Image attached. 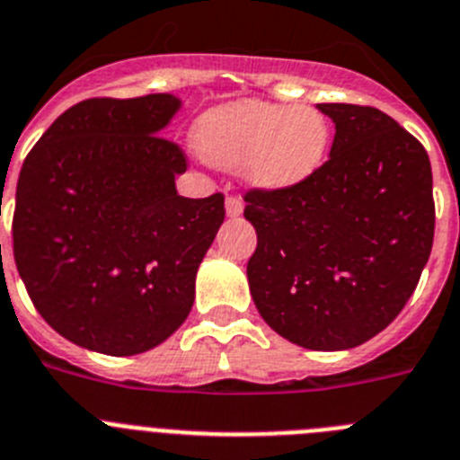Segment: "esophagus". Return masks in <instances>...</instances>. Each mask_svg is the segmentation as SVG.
Here are the masks:
<instances>
[{"instance_id": "34e87169", "label": "esophagus", "mask_w": 460, "mask_h": 460, "mask_svg": "<svg viewBox=\"0 0 460 460\" xmlns=\"http://www.w3.org/2000/svg\"><path fill=\"white\" fill-rule=\"evenodd\" d=\"M243 212V202L239 196H227L226 198V214L230 218H237Z\"/></svg>"}]
</instances>
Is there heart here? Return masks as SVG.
Wrapping results in <instances>:
<instances>
[{"mask_svg": "<svg viewBox=\"0 0 460 460\" xmlns=\"http://www.w3.org/2000/svg\"><path fill=\"white\" fill-rule=\"evenodd\" d=\"M196 146L214 166L243 164V178L262 191H288L322 168L331 125L310 107L242 100L198 120Z\"/></svg>", "mask_w": 460, "mask_h": 460, "instance_id": "heart-1", "label": "heart"}]
</instances>
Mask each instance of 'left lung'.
<instances>
[{"instance_id": "obj_1", "label": "left lung", "mask_w": 460, "mask_h": 460, "mask_svg": "<svg viewBox=\"0 0 460 460\" xmlns=\"http://www.w3.org/2000/svg\"><path fill=\"white\" fill-rule=\"evenodd\" d=\"M331 157L288 191H246L258 233L248 288L289 342L342 351L387 328L415 292L436 230L424 146L374 107L317 104Z\"/></svg>"}]
</instances>
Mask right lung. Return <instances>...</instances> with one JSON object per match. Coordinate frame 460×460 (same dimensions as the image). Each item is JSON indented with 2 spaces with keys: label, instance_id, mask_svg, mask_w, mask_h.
Listing matches in <instances>:
<instances>
[{
  "label": "right lung",
  "instance_id": "right-lung-1",
  "mask_svg": "<svg viewBox=\"0 0 460 460\" xmlns=\"http://www.w3.org/2000/svg\"><path fill=\"white\" fill-rule=\"evenodd\" d=\"M171 93L91 98L49 125L27 155L13 212V255L40 317L107 356L155 349L189 317L196 273L226 218L223 193L184 198L187 157L162 129Z\"/></svg>",
  "mask_w": 460,
  "mask_h": 460
}]
</instances>
